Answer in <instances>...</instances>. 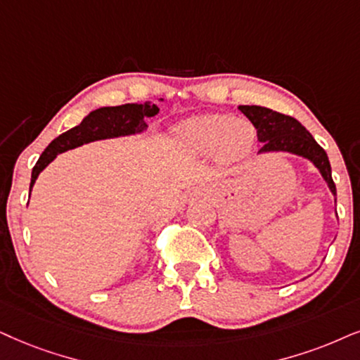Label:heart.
Returning a JSON list of instances; mask_svg holds the SVG:
<instances>
[{
  "label": "heart",
  "instance_id": "heart-1",
  "mask_svg": "<svg viewBox=\"0 0 360 360\" xmlns=\"http://www.w3.org/2000/svg\"><path fill=\"white\" fill-rule=\"evenodd\" d=\"M184 138L202 153L219 151L227 161L244 158L251 151L256 139V131L251 122L233 120L226 115L202 116L186 122Z\"/></svg>",
  "mask_w": 360,
  "mask_h": 360
}]
</instances>
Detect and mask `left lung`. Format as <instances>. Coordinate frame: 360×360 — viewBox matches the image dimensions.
<instances>
[{
  "instance_id": "1",
  "label": "left lung",
  "mask_w": 360,
  "mask_h": 360,
  "mask_svg": "<svg viewBox=\"0 0 360 360\" xmlns=\"http://www.w3.org/2000/svg\"><path fill=\"white\" fill-rule=\"evenodd\" d=\"M239 109L257 129V139L262 143L261 153L289 151L311 159L321 171V174L324 176L332 194L335 195V184L332 181L329 158L301 122L294 120L292 116L282 115V112L262 106H239Z\"/></svg>"
}]
</instances>
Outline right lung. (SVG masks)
<instances>
[{"label": "right lung", "instance_id": "add662e5", "mask_svg": "<svg viewBox=\"0 0 360 360\" xmlns=\"http://www.w3.org/2000/svg\"><path fill=\"white\" fill-rule=\"evenodd\" d=\"M158 106H151L149 103L144 104H121V106L99 108L96 111L89 112L81 121L79 126L72 127L66 133L59 134L49 146L41 154L38 162L31 172L30 191L33 188L36 177L49 162L56 158V154L65 153L68 149L81 146L91 141L116 138L122 134L139 133L146 127V117L158 115Z\"/></svg>", "mask_w": 360, "mask_h": 360}]
</instances>
